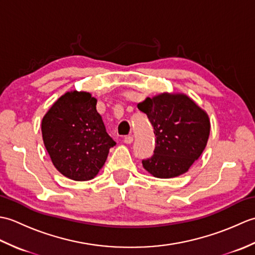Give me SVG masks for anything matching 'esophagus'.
Here are the masks:
<instances>
[{"label": "esophagus", "instance_id": "1", "mask_svg": "<svg viewBox=\"0 0 255 255\" xmlns=\"http://www.w3.org/2000/svg\"><path fill=\"white\" fill-rule=\"evenodd\" d=\"M132 140H133V137H132V136H126V137L124 138V142L129 144V143L132 142Z\"/></svg>", "mask_w": 255, "mask_h": 255}]
</instances>
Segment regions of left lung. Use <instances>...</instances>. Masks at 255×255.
<instances>
[{"label": "left lung", "mask_w": 255, "mask_h": 255, "mask_svg": "<svg viewBox=\"0 0 255 255\" xmlns=\"http://www.w3.org/2000/svg\"><path fill=\"white\" fill-rule=\"evenodd\" d=\"M138 108L147 114L155 134L153 155L142 160L144 169L159 178L187 172L207 144L210 131L207 113L185 94L147 97Z\"/></svg>", "instance_id": "obj_1"}]
</instances>
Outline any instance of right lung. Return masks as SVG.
Here are the masks:
<instances>
[{
  "mask_svg": "<svg viewBox=\"0 0 255 255\" xmlns=\"http://www.w3.org/2000/svg\"><path fill=\"white\" fill-rule=\"evenodd\" d=\"M96 103L88 92H67L41 122L42 139L53 165L74 181L94 178L116 144L106 132Z\"/></svg>",
  "mask_w": 255,
  "mask_h": 255,
  "instance_id": "1",
  "label": "right lung"
}]
</instances>
